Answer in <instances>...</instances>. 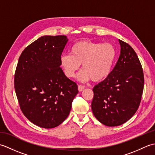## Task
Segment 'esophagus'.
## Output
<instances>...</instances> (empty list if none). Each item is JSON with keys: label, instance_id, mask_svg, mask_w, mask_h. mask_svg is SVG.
<instances>
[{"label": "esophagus", "instance_id": "1", "mask_svg": "<svg viewBox=\"0 0 155 155\" xmlns=\"http://www.w3.org/2000/svg\"><path fill=\"white\" fill-rule=\"evenodd\" d=\"M78 91H80V92L83 91L84 89V86H82V85H78Z\"/></svg>", "mask_w": 155, "mask_h": 155}]
</instances>
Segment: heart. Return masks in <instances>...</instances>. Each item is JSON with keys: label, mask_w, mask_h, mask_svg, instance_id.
<instances>
[{"label": "heart", "mask_w": 155, "mask_h": 155, "mask_svg": "<svg viewBox=\"0 0 155 155\" xmlns=\"http://www.w3.org/2000/svg\"><path fill=\"white\" fill-rule=\"evenodd\" d=\"M116 55L115 48L110 43L79 41L71 47V54L61 55L60 65L66 77L71 78L75 77L83 64V71L78 74V80L100 82L110 74Z\"/></svg>", "instance_id": "1"}]
</instances>
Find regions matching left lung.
<instances>
[{
	"mask_svg": "<svg viewBox=\"0 0 155 155\" xmlns=\"http://www.w3.org/2000/svg\"><path fill=\"white\" fill-rule=\"evenodd\" d=\"M118 41L120 54L116 65L93 89V114L108 127L123 124L135 114L144 88L143 71L137 53L127 42Z\"/></svg>",
	"mask_w": 155,
	"mask_h": 155,
	"instance_id": "left-lung-1",
	"label": "left lung"
}]
</instances>
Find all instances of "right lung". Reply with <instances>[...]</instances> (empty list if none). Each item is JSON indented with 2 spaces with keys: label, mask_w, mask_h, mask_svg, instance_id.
<instances>
[{
  "label": "right lung",
  "mask_w": 155,
  "mask_h": 155,
  "mask_svg": "<svg viewBox=\"0 0 155 155\" xmlns=\"http://www.w3.org/2000/svg\"><path fill=\"white\" fill-rule=\"evenodd\" d=\"M68 39L43 36L26 47L15 74L20 107L31 123L42 128L58 126L68 116L78 86L64 75L60 58Z\"/></svg>",
  "instance_id": "obj_1"
}]
</instances>
